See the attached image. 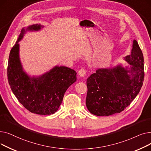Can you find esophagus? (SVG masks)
Returning a JSON list of instances; mask_svg holds the SVG:
<instances>
[{"mask_svg": "<svg viewBox=\"0 0 151 151\" xmlns=\"http://www.w3.org/2000/svg\"><path fill=\"white\" fill-rule=\"evenodd\" d=\"M86 71L84 68L80 69L78 71V74L80 77H84L86 75Z\"/></svg>", "mask_w": 151, "mask_h": 151, "instance_id": "obj_1", "label": "esophagus"}]
</instances>
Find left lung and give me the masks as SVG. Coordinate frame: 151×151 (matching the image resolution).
<instances>
[{"instance_id": "1", "label": "left lung", "mask_w": 151, "mask_h": 151, "mask_svg": "<svg viewBox=\"0 0 151 151\" xmlns=\"http://www.w3.org/2000/svg\"><path fill=\"white\" fill-rule=\"evenodd\" d=\"M124 58L130 67L119 64L99 68L87 80L86 104L92 114L106 116L119 113L140 91L145 77L144 58L135 40L131 54Z\"/></svg>"}]
</instances>
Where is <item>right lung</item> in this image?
<instances>
[{
	"label": "right lung",
	"mask_w": 151,
	"mask_h": 151,
	"mask_svg": "<svg viewBox=\"0 0 151 151\" xmlns=\"http://www.w3.org/2000/svg\"><path fill=\"white\" fill-rule=\"evenodd\" d=\"M43 27L35 24L21 30L10 52L7 76L13 93L24 107L35 114L51 115L58 110L66 91L76 81V73L68 67L56 65L42 75L31 77L23 70L18 42L27 31Z\"/></svg>",
	"instance_id": "right-lung-1"
}]
</instances>
